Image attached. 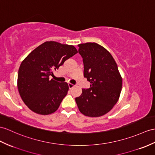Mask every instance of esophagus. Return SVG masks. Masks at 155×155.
I'll return each instance as SVG.
<instances>
[{
  "label": "esophagus",
  "instance_id": "34e87169",
  "mask_svg": "<svg viewBox=\"0 0 155 155\" xmlns=\"http://www.w3.org/2000/svg\"><path fill=\"white\" fill-rule=\"evenodd\" d=\"M68 87H69V89H72V88L74 87V85H72V84H68Z\"/></svg>",
  "mask_w": 155,
  "mask_h": 155
}]
</instances>
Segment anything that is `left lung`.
I'll use <instances>...</instances> for the list:
<instances>
[{"instance_id":"1","label":"left lung","mask_w":155,"mask_h":155,"mask_svg":"<svg viewBox=\"0 0 155 155\" xmlns=\"http://www.w3.org/2000/svg\"><path fill=\"white\" fill-rule=\"evenodd\" d=\"M84 62V75L91 83L75 98L79 110L85 116L99 117L110 111L118 102L122 79L118 66L106 48L95 43L78 45Z\"/></svg>"}]
</instances>
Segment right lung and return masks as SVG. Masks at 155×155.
<instances>
[{
    "instance_id": "right-lung-1",
    "label": "right lung",
    "mask_w": 155,
    "mask_h": 155,
    "mask_svg": "<svg viewBox=\"0 0 155 155\" xmlns=\"http://www.w3.org/2000/svg\"><path fill=\"white\" fill-rule=\"evenodd\" d=\"M77 52L73 45L47 41L23 60L18 70V88L30 110L42 115L57 110L67 95L68 85L50 80L49 77Z\"/></svg>"
}]
</instances>
